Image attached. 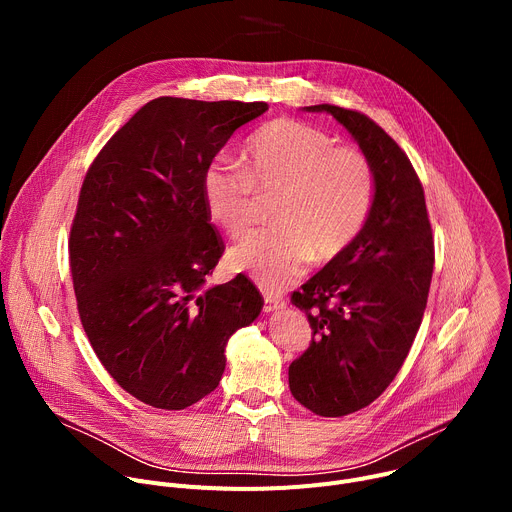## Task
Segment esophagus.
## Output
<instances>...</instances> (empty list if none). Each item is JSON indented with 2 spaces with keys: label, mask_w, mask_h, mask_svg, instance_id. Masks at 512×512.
<instances>
[{
  "label": "esophagus",
  "mask_w": 512,
  "mask_h": 512,
  "mask_svg": "<svg viewBox=\"0 0 512 512\" xmlns=\"http://www.w3.org/2000/svg\"><path fill=\"white\" fill-rule=\"evenodd\" d=\"M263 302H265V306H263L265 312H277V310H281L285 306L283 298H279L277 294H265Z\"/></svg>",
  "instance_id": "esophagus-1"
}]
</instances>
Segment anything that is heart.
Returning a JSON list of instances; mask_svg holds the SVG:
<instances>
[{
  "label": "heart",
  "mask_w": 512,
  "mask_h": 512,
  "mask_svg": "<svg viewBox=\"0 0 512 512\" xmlns=\"http://www.w3.org/2000/svg\"><path fill=\"white\" fill-rule=\"evenodd\" d=\"M245 168L216 158L202 174V198L212 223L243 237L257 218V192H279L273 218L237 245L229 261L265 289H281L308 263L340 257L369 221L375 170L356 148L296 119H275L255 131L243 150Z\"/></svg>",
  "instance_id": "heart-1"
}]
</instances>
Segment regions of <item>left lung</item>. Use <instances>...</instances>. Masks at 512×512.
<instances>
[{
  "label": "left lung",
  "instance_id": "8db88e82",
  "mask_svg": "<svg viewBox=\"0 0 512 512\" xmlns=\"http://www.w3.org/2000/svg\"><path fill=\"white\" fill-rule=\"evenodd\" d=\"M304 109L346 127L377 180L356 241L291 296L314 336L289 364V391L316 415L342 417L371 405L403 367L427 304L433 237L423 186L391 135L358 111Z\"/></svg>",
  "mask_w": 512,
  "mask_h": 512
}]
</instances>
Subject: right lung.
Returning <instances> with one entry per match:
<instances>
[{"instance_id": "right-lung-1", "label": "right lung", "mask_w": 512, "mask_h": 512, "mask_svg": "<svg viewBox=\"0 0 512 512\" xmlns=\"http://www.w3.org/2000/svg\"><path fill=\"white\" fill-rule=\"evenodd\" d=\"M267 103L160 97L91 164L68 255L79 316L107 373L135 399L178 411L218 387L227 342L263 308L245 275L206 287L225 245L202 174Z\"/></svg>"}]
</instances>
